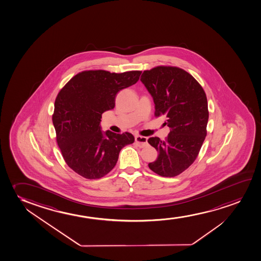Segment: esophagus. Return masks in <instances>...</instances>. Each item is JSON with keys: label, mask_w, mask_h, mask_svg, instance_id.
Segmentation results:
<instances>
[{"label": "esophagus", "mask_w": 261, "mask_h": 261, "mask_svg": "<svg viewBox=\"0 0 261 261\" xmlns=\"http://www.w3.org/2000/svg\"><path fill=\"white\" fill-rule=\"evenodd\" d=\"M147 140H148L147 139V137H144V136H136V142L141 148H143V147H146V146L148 145Z\"/></svg>", "instance_id": "esophagus-1"}]
</instances>
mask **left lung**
<instances>
[{
  "label": "left lung",
  "mask_w": 261,
  "mask_h": 261,
  "mask_svg": "<svg viewBox=\"0 0 261 261\" xmlns=\"http://www.w3.org/2000/svg\"><path fill=\"white\" fill-rule=\"evenodd\" d=\"M141 82L152 95L155 116H164L170 127L164 141L148 140L159 152L149 169L160 176H177L193 164L205 139L209 119L205 92L192 75L175 66L144 71Z\"/></svg>",
  "instance_id": "left-lung-1"
}]
</instances>
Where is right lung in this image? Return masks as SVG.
Instances as JSON below:
<instances>
[{
    "label": "right lung",
    "instance_id": "add662e5",
    "mask_svg": "<svg viewBox=\"0 0 261 261\" xmlns=\"http://www.w3.org/2000/svg\"><path fill=\"white\" fill-rule=\"evenodd\" d=\"M141 71L116 73L105 70L79 72L58 93L52 121L67 166L86 179H100L116 166L132 134L101 131L103 112L115 106L118 92L136 84Z\"/></svg>",
    "mask_w": 261,
    "mask_h": 261
}]
</instances>
